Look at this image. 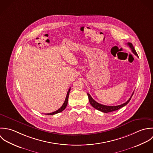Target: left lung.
Wrapping results in <instances>:
<instances>
[{
	"label": "left lung",
	"mask_w": 153,
	"mask_h": 153,
	"mask_svg": "<svg viewBox=\"0 0 153 153\" xmlns=\"http://www.w3.org/2000/svg\"><path fill=\"white\" fill-rule=\"evenodd\" d=\"M128 45L130 47V48L131 49V51L137 57L138 56V54L135 51V50L134 49V46L132 45V44L130 42H128L127 43ZM134 94V92L132 93L131 97L124 103L121 104V105H118V106H106V105H102V104H100L99 103H97V102H96L93 98L92 97V96L90 95L89 93H87L88 96V97H89V102L91 103V105H92V106L96 109L98 111H100L102 112H104V113H108V112H113V111H117L118 109H120V108H121L122 107L125 106L126 105H127L128 103V102L130 101L131 99V97Z\"/></svg>",
	"instance_id": "left-lung-1"
}]
</instances>
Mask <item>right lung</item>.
I'll return each mask as SVG.
<instances>
[{
	"label": "right lung",
	"mask_w": 153,
	"mask_h": 153,
	"mask_svg": "<svg viewBox=\"0 0 153 153\" xmlns=\"http://www.w3.org/2000/svg\"><path fill=\"white\" fill-rule=\"evenodd\" d=\"M70 89H69V90L68 91L67 93L66 97H65V101H64V102L63 105H62V106H61V108H60V109H59L57 111H54V112H52V113L47 114H45V115H55V114H58V113L61 112H62L64 109H65V108H66V106H67V103H68V96H69V93H70Z\"/></svg>",
	"instance_id": "obj_1"
}]
</instances>
